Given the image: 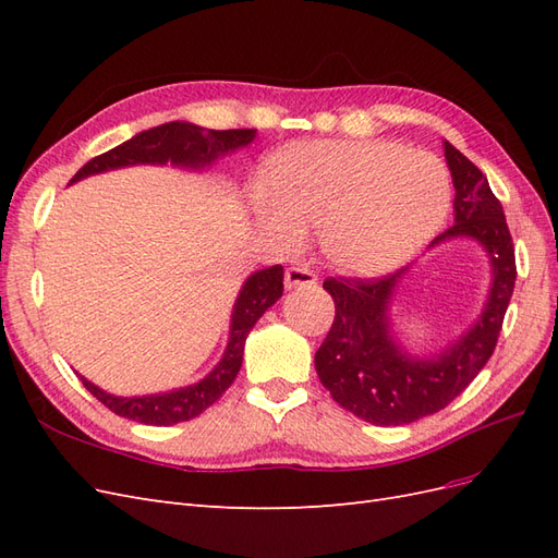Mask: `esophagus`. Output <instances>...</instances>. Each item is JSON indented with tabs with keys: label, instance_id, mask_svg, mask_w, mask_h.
Masks as SVG:
<instances>
[{
	"label": "esophagus",
	"instance_id": "obj_1",
	"mask_svg": "<svg viewBox=\"0 0 558 558\" xmlns=\"http://www.w3.org/2000/svg\"><path fill=\"white\" fill-rule=\"evenodd\" d=\"M286 289H300V286H312L316 283V275L312 272L310 267H302V265H293L286 269V277H283Z\"/></svg>",
	"mask_w": 558,
	"mask_h": 558
}]
</instances>
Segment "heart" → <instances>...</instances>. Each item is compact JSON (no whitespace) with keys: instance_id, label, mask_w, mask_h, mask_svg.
Segmentation results:
<instances>
[{"instance_id":"heart-1","label":"heart","mask_w":558,"mask_h":558,"mask_svg":"<svg viewBox=\"0 0 558 558\" xmlns=\"http://www.w3.org/2000/svg\"><path fill=\"white\" fill-rule=\"evenodd\" d=\"M253 195L265 230L283 246L316 232L344 275L377 277L408 263L447 221L451 181L426 150L398 142H307L283 150Z\"/></svg>"}]
</instances>
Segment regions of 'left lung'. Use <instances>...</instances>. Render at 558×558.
<instances>
[{
    "label": "left lung",
    "mask_w": 558,
    "mask_h": 558,
    "mask_svg": "<svg viewBox=\"0 0 558 558\" xmlns=\"http://www.w3.org/2000/svg\"><path fill=\"white\" fill-rule=\"evenodd\" d=\"M445 158L456 189L453 226L430 246L470 238L488 253L494 281L475 326L442 353L416 359L396 342L388 318L404 269L381 279L330 277L324 281L335 300V320L314 356L316 375L340 408L375 426L412 424L445 410L463 393L492 359L514 291V246L502 205L480 167L449 142H445Z\"/></svg>",
    "instance_id": "1"
}]
</instances>
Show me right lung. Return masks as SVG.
<instances>
[{
    "instance_id": "obj_1",
    "label": "right lung",
    "mask_w": 558,
    "mask_h": 558,
    "mask_svg": "<svg viewBox=\"0 0 558 558\" xmlns=\"http://www.w3.org/2000/svg\"><path fill=\"white\" fill-rule=\"evenodd\" d=\"M256 137V130H202L193 123H165L158 128L144 130L134 134L125 144L116 146L107 154L93 158L74 174L72 183L78 179H86L90 174L118 170V167L128 165H165L172 162L177 167H191V170H202V167L211 165L218 156H226L230 150H238ZM283 293V267L272 265L267 269H258L251 275L242 291L238 295L230 320V340L221 363H218L211 373L193 384L179 388L170 393H156V396H134L121 398L111 396L102 388L90 384L86 377H81L83 386L109 408L113 414L125 416L140 424L148 426H174L181 421H191L199 416L207 408L221 398L228 386L238 377L244 356V342L256 320L275 305Z\"/></svg>"
}]
</instances>
